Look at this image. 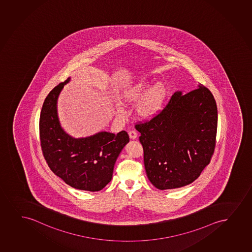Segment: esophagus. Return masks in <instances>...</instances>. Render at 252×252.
I'll list each match as a JSON object with an SVG mask.
<instances>
[{"label": "esophagus", "instance_id": "esophagus-1", "mask_svg": "<svg viewBox=\"0 0 252 252\" xmlns=\"http://www.w3.org/2000/svg\"><path fill=\"white\" fill-rule=\"evenodd\" d=\"M128 134H129V137L131 139H135V138H137V132L135 131H130L128 132Z\"/></svg>", "mask_w": 252, "mask_h": 252}]
</instances>
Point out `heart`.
I'll use <instances>...</instances> for the list:
<instances>
[{
    "mask_svg": "<svg viewBox=\"0 0 252 252\" xmlns=\"http://www.w3.org/2000/svg\"><path fill=\"white\" fill-rule=\"evenodd\" d=\"M166 94L167 89L163 84L159 83L151 90L147 82L142 81L126 89L122 95L121 101L124 104L132 106L143 100L137 108V115L142 120H151L160 113ZM118 113L122 115L121 111Z\"/></svg>",
    "mask_w": 252,
    "mask_h": 252,
    "instance_id": "1",
    "label": "heart"
}]
</instances>
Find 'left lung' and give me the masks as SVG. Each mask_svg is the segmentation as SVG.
Here are the masks:
<instances>
[{
  "instance_id": "1",
  "label": "left lung",
  "mask_w": 252,
  "mask_h": 252,
  "mask_svg": "<svg viewBox=\"0 0 252 252\" xmlns=\"http://www.w3.org/2000/svg\"><path fill=\"white\" fill-rule=\"evenodd\" d=\"M198 87L185 95L175 92L156 117L135 125L148 179L157 189L192 183L215 152L217 106L209 89Z\"/></svg>"
}]
</instances>
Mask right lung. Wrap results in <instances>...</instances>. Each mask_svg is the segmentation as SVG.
I'll list each match as a JSON object with an SVG mask.
<instances>
[{"instance_id": "obj_1", "label": "right lung", "mask_w": 252, "mask_h": 252, "mask_svg": "<svg viewBox=\"0 0 252 252\" xmlns=\"http://www.w3.org/2000/svg\"><path fill=\"white\" fill-rule=\"evenodd\" d=\"M67 79L46 96L39 120V136L43 157L49 168L75 189L98 191L108 185L115 161L129 142L126 131H101L85 138H73L61 127L57 98Z\"/></svg>"}]
</instances>
